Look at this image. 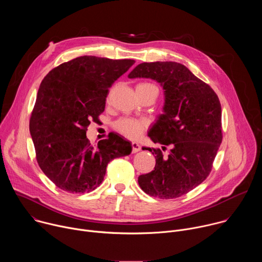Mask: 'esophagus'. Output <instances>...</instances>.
I'll use <instances>...</instances> for the list:
<instances>
[{
    "label": "esophagus",
    "mask_w": 262,
    "mask_h": 262,
    "mask_svg": "<svg viewBox=\"0 0 262 262\" xmlns=\"http://www.w3.org/2000/svg\"><path fill=\"white\" fill-rule=\"evenodd\" d=\"M132 152L133 154H136V152H138V151H140V149H141V147H140V145L138 144V143H136V142H133L132 143Z\"/></svg>",
    "instance_id": "obj_1"
}]
</instances>
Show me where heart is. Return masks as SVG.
Listing matches in <instances>:
<instances>
[{
	"instance_id": "1",
	"label": "heart",
	"mask_w": 262,
	"mask_h": 262,
	"mask_svg": "<svg viewBox=\"0 0 262 262\" xmlns=\"http://www.w3.org/2000/svg\"><path fill=\"white\" fill-rule=\"evenodd\" d=\"M147 87H156V86L150 83H142L138 85L137 88H147ZM113 126H114V129L119 134L130 139H136L146 128V123L141 120L130 119V118H121L115 121Z\"/></svg>"
}]
</instances>
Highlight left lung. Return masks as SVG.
I'll list each match as a JSON object with an SVG mask.
<instances>
[{
    "label": "left lung",
    "instance_id": "1",
    "mask_svg": "<svg viewBox=\"0 0 262 262\" xmlns=\"http://www.w3.org/2000/svg\"><path fill=\"white\" fill-rule=\"evenodd\" d=\"M129 79L149 78L165 90V113L149 132L155 143L171 149H147L156 155L155 169L140 175V188L161 199L189 193L209 175L222 143V110L212 88L177 62L141 63Z\"/></svg>",
    "mask_w": 262,
    "mask_h": 262
}]
</instances>
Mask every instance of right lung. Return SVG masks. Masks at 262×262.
Returning <instances> with one entry per match:
<instances>
[{"mask_svg": "<svg viewBox=\"0 0 262 262\" xmlns=\"http://www.w3.org/2000/svg\"><path fill=\"white\" fill-rule=\"evenodd\" d=\"M135 60L83 56L62 63L42 80L30 118L36 160L42 172L68 193H87L102 182L107 164L128 156L132 146L112 134L94 149L86 137L104 111L108 89Z\"/></svg>", "mask_w": 262, "mask_h": 262, "instance_id": "1", "label": "right lung"}]
</instances>
